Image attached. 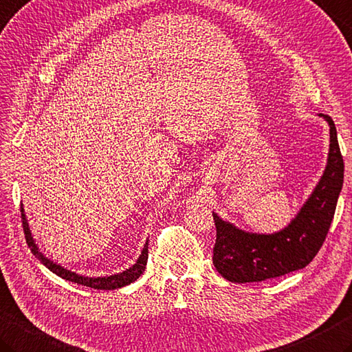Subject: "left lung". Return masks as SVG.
<instances>
[{
	"instance_id": "1",
	"label": "left lung",
	"mask_w": 352,
	"mask_h": 352,
	"mask_svg": "<svg viewBox=\"0 0 352 352\" xmlns=\"http://www.w3.org/2000/svg\"><path fill=\"white\" fill-rule=\"evenodd\" d=\"M329 125L327 168L311 195L285 229L264 235L238 229L213 212L217 241L213 265L230 282H261L300 270L311 263L327 238L343 186V157L333 119L319 114Z\"/></svg>"
}]
</instances>
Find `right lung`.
<instances>
[{
    "instance_id": "obj_1",
    "label": "right lung",
    "mask_w": 352,
    "mask_h": 352,
    "mask_svg": "<svg viewBox=\"0 0 352 352\" xmlns=\"http://www.w3.org/2000/svg\"><path fill=\"white\" fill-rule=\"evenodd\" d=\"M21 219H23V227H24V235H25V241H27V245L30 247L32 253L36 256L41 263H43L48 270L53 272L54 274H58L59 278L65 279V280H70V282H76V284L79 285H85L89 288H96V290H116V288H120V287H125L133 284L134 280L139 279L142 276V273L144 272V268H146V263H148V241L146 244H144L142 254L139 256V259L135 261L134 265H131L129 268H126L125 272L122 273H117V274H111V276H103V278H88V276H82V274H78L74 272L67 270L62 265L53 263L52 259L45 258L43 252L39 250V247L34 244V239L32 236V232L29 229V223H27V218H25V213H24V208L21 206Z\"/></svg>"
}]
</instances>
